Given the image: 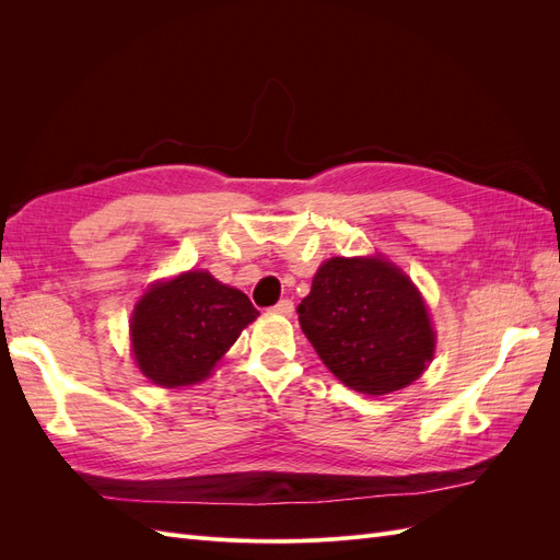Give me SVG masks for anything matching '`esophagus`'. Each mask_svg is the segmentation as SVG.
Segmentation results:
<instances>
[{"mask_svg":"<svg viewBox=\"0 0 560 560\" xmlns=\"http://www.w3.org/2000/svg\"><path fill=\"white\" fill-rule=\"evenodd\" d=\"M278 315H287L290 317L292 313H294V301H290V299H282V301H278V306L273 308Z\"/></svg>","mask_w":560,"mask_h":560,"instance_id":"34e87169","label":"esophagus"}]
</instances>
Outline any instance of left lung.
<instances>
[{
    "label": "left lung",
    "mask_w": 560,
    "mask_h": 560,
    "mask_svg": "<svg viewBox=\"0 0 560 560\" xmlns=\"http://www.w3.org/2000/svg\"><path fill=\"white\" fill-rule=\"evenodd\" d=\"M299 325L331 374L362 395L411 385L434 358V329L418 287L376 257H334L299 303Z\"/></svg>",
    "instance_id": "obj_1"
}]
</instances>
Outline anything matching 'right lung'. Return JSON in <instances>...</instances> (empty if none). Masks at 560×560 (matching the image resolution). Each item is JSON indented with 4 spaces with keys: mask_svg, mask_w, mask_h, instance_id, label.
Returning <instances> with one entry per match:
<instances>
[{
    "mask_svg": "<svg viewBox=\"0 0 560 560\" xmlns=\"http://www.w3.org/2000/svg\"><path fill=\"white\" fill-rule=\"evenodd\" d=\"M257 315L241 290L214 280L208 270H186L151 284L135 306V362L161 387L200 383Z\"/></svg>",
    "mask_w": 560,
    "mask_h": 560,
    "instance_id": "right-lung-1",
    "label": "right lung"
}]
</instances>
